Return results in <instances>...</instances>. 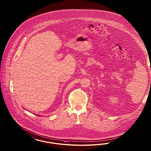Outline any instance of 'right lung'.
<instances>
[{"instance_id":"obj_1","label":"right lung","mask_w":151,"mask_h":151,"mask_svg":"<svg viewBox=\"0 0 151 151\" xmlns=\"http://www.w3.org/2000/svg\"><path fill=\"white\" fill-rule=\"evenodd\" d=\"M37 116H40V115H37Z\"/></svg>"}]
</instances>
